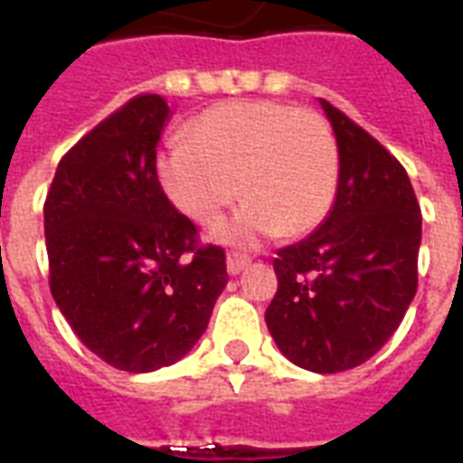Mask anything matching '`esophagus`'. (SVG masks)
Instances as JSON below:
<instances>
[{
	"mask_svg": "<svg viewBox=\"0 0 463 463\" xmlns=\"http://www.w3.org/2000/svg\"><path fill=\"white\" fill-rule=\"evenodd\" d=\"M250 257H247V254H240V252H231L228 254V274H240V271H242V269L245 267H250Z\"/></svg>",
	"mask_w": 463,
	"mask_h": 463,
	"instance_id": "obj_1",
	"label": "esophagus"
}]
</instances>
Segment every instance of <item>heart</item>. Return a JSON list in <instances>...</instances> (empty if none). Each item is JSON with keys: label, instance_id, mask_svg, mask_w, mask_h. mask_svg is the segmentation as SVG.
Instances as JSON below:
<instances>
[{"label": "heart", "instance_id": "b5f03b06", "mask_svg": "<svg viewBox=\"0 0 463 463\" xmlns=\"http://www.w3.org/2000/svg\"><path fill=\"white\" fill-rule=\"evenodd\" d=\"M338 173L329 122L279 100L213 105L189 122L187 141H175L158 158L163 189L194 223H216L238 192L245 196V206L218 228L232 245L315 231L336 202Z\"/></svg>", "mask_w": 463, "mask_h": 463}]
</instances>
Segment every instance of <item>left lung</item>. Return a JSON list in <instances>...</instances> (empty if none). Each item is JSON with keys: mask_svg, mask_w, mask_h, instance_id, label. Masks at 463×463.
Instances as JSON below:
<instances>
[{"mask_svg": "<svg viewBox=\"0 0 463 463\" xmlns=\"http://www.w3.org/2000/svg\"><path fill=\"white\" fill-rule=\"evenodd\" d=\"M322 108L341 158L336 202L309 238L279 250L267 326L290 363L329 374L363 365L402 324L423 216L402 163L329 100Z\"/></svg>", "mask_w": 463, "mask_h": 463, "instance_id": "1", "label": "left lung"}]
</instances>
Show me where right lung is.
<instances>
[{
	"label": "right lung",
	"mask_w": 463,
	"mask_h": 463,
	"mask_svg": "<svg viewBox=\"0 0 463 463\" xmlns=\"http://www.w3.org/2000/svg\"><path fill=\"white\" fill-rule=\"evenodd\" d=\"M165 98L141 93L61 156L45 196L50 290L86 348L125 373L173 365L209 326L225 252L160 187Z\"/></svg>",
	"instance_id": "1"
}]
</instances>
